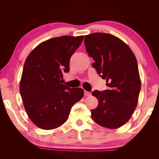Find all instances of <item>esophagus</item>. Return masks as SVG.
<instances>
[{"label": "esophagus", "instance_id": "esophagus-1", "mask_svg": "<svg viewBox=\"0 0 159 159\" xmlns=\"http://www.w3.org/2000/svg\"><path fill=\"white\" fill-rule=\"evenodd\" d=\"M84 95L85 96H89L91 95V93L89 92V91H84Z\"/></svg>", "mask_w": 159, "mask_h": 159}]
</instances>
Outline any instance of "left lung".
I'll return each mask as SVG.
<instances>
[{
    "label": "left lung",
    "instance_id": "1",
    "mask_svg": "<svg viewBox=\"0 0 159 159\" xmlns=\"http://www.w3.org/2000/svg\"><path fill=\"white\" fill-rule=\"evenodd\" d=\"M84 43L95 61L93 67L107 86L102 92H92L98 105L91 110V117L100 126L119 128L131 117L138 103L141 82L136 57L127 44L110 34L86 35Z\"/></svg>",
    "mask_w": 159,
    "mask_h": 159
}]
</instances>
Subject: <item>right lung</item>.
<instances>
[{"label":"right lung","mask_w":159,"mask_h":159,"mask_svg":"<svg viewBox=\"0 0 159 159\" xmlns=\"http://www.w3.org/2000/svg\"><path fill=\"white\" fill-rule=\"evenodd\" d=\"M84 36H62L38 45L26 57L20 82V92L28 116L42 129L62 125L73 105L83 98L80 88L62 84L63 74L70 71V60Z\"/></svg>","instance_id":"1"}]
</instances>
